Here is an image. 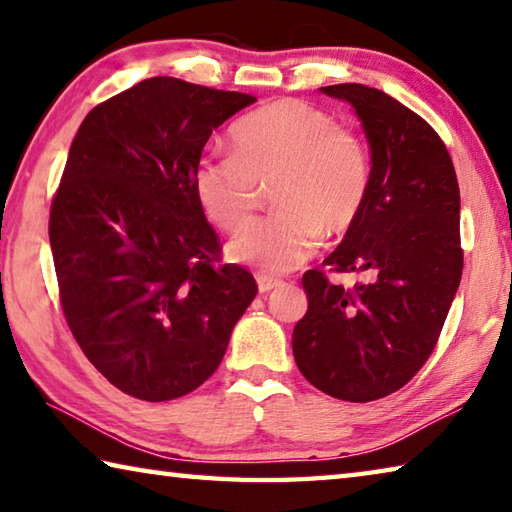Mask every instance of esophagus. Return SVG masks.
<instances>
[{"label": "esophagus", "instance_id": "esophagus-1", "mask_svg": "<svg viewBox=\"0 0 512 512\" xmlns=\"http://www.w3.org/2000/svg\"><path fill=\"white\" fill-rule=\"evenodd\" d=\"M279 286H282V282H279V279H273V277H268V275H257V288H259V293H262V295L270 293V290L279 288Z\"/></svg>", "mask_w": 512, "mask_h": 512}]
</instances>
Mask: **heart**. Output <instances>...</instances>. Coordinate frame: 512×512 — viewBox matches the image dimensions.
Listing matches in <instances>:
<instances>
[{
	"instance_id": "b5f03b06",
	"label": "heart",
	"mask_w": 512,
	"mask_h": 512,
	"mask_svg": "<svg viewBox=\"0 0 512 512\" xmlns=\"http://www.w3.org/2000/svg\"><path fill=\"white\" fill-rule=\"evenodd\" d=\"M233 155L206 157L195 168V195L226 233L242 230L273 186L279 213L248 226L228 255L264 275H284L315 255L326 235L357 222L370 188L362 137L337 126L326 110L279 99L230 128Z\"/></svg>"
}]
</instances>
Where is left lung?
Wrapping results in <instances>:
<instances>
[{"label": "left lung", "instance_id": "8db88e82", "mask_svg": "<svg viewBox=\"0 0 512 512\" xmlns=\"http://www.w3.org/2000/svg\"><path fill=\"white\" fill-rule=\"evenodd\" d=\"M319 90L355 108L370 146L366 204L324 264L370 282L346 290L308 270L293 355L322 393L373 402L408 384L442 333L464 268L459 184L439 135L384 90Z\"/></svg>", "mask_w": 512, "mask_h": 512}]
</instances>
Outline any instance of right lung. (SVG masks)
Segmentation results:
<instances>
[{"label": "right lung", "instance_id": "right-lung-1", "mask_svg": "<svg viewBox=\"0 0 512 512\" xmlns=\"http://www.w3.org/2000/svg\"><path fill=\"white\" fill-rule=\"evenodd\" d=\"M253 95L150 77L95 106L50 206L59 299L79 348L122 393L168 402L222 364L253 275L219 264L195 195L202 150Z\"/></svg>", "mask_w": 512, "mask_h": 512}]
</instances>
